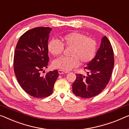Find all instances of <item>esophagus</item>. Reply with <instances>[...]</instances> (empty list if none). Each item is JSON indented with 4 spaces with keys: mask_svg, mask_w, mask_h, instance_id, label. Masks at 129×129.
<instances>
[{
    "mask_svg": "<svg viewBox=\"0 0 129 129\" xmlns=\"http://www.w3.org/2000/svg\"><path fill=\"white\" fill-rule=\"evenodd\" d=\"M58 73L59 74H67V73H68V72H67V71H62V70H58Z\"/></svg>",
    "mask_w": 129,
    "mask_h": 129,
    "instance_id": "34e87169",
    "label": "esophagus"
}]
</instances>
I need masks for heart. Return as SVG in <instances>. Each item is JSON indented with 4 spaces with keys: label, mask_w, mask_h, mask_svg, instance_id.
<instances>
[{
    "label": "heart",
    "mask_w": 129,
    "mask_h": 129,
    "mask_svg": "<svg viewBox=\"0 0 129 129\" xmlns=\"http://www.w3.org/2000/svg\"><path fill=\"white\" fill-rule=\"evenodd\" d=\"M61 40L53 39L49 42L48 50L54 56L61 54L64 46L71 47L70 57H61L54 61V68L68 71L75 68L79 64L89 62L94 56L97 43L94 39L88 38L85 35L74 32L65 35L61 37Z\"/></svg>",
    "instance_id": "obj_1"
}]
</instances>
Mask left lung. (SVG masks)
<instances>
[{"label": "left lung", "mask_w": 129, "mask_h": 129, "mask_svg": "<svg viewBox=\"0 0 129 129\" xmlns=\"http://www.w3.org/2000/svg\"><path fill=\"white\" fill-rule=\"evenodd\" d=\"M114 66L112 47L108 39L104 36L101 39L95 57L84 68L87 71V76L76 74V80L72 84L73 93L86 99L99 94L108 83Z\"/></svg>", "instance_id": "obj_1"}]
</instances>
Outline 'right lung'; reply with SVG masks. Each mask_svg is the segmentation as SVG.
Masks as SVG:
<instances>
[{
    "label": "right lung",
    "mask_w": 129,
    "mask_h": 129,
    "mask_svg": "<svg viewBox=\"0 0 129 129\" xmlns=\"http://www.w3.org/2000/svg\"><path fill=\"white\" fill-rule=\"evenodd\" d=\"M51 30L50 27L29 30L21 36L15 47L14 70L17 81L26 93L34 97L51 95L59 76L57 70L50 71L45 76L40 73L47 68V43Z\"/></svg>",
    "instance_id": "obj_1"
}]
</instances>
